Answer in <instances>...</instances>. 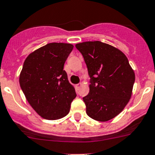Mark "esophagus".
Segmentation results:
<instances>
[{"mask_svg": "<svg viewBox=\"0 0 155 155\" xmlns=\"http://www.w3.org/2000/svg\"><path fill=\"white\" fill-rule=\"evenodd\" d=\"M81 83H78V84H77L76 85V89L78 90H79V89H80V87H81Z\"/></svg>", "mask_w": 155, "mask_h": 155, "instance_id": "esophagus-1", "label": "esophagus"}]
</instances>
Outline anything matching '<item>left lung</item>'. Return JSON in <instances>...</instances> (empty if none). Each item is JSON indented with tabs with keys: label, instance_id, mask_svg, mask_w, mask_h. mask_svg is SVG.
Returning <instances> with one entry per match:
<instances>
[{
	"label": "left lung",
	"instance_id": "left-lung-1",
	"mask_svg": "<svg viewBox=\"0 0 155 155\" xmlns=\"http://www.w3.org/2000/svg\"><path fill=\"white\" fill-rule=\"evenodd\" d=\"M90 76V92L83 101L89 117L106 122L119 114L130 99L135 75L122 51L106 43L77 44Z\"/></svg>",
	"mask_w": 155,
	"mask_h": 155
}]
</instances>
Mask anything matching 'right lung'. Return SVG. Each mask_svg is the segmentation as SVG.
Masks as SVG:
<instances>
[{
    "mask_svg": "<svg viewBox=\"0 0 155 155\" xmlns=\"http://www.w3.org/2000/svg\"><path fill=\"white\" fill-rule=\"evenodd\" d=\"M73 48L71 44L49 43L33 52L25 61L20 85L30 106L45 119L65 117L77 96L63 70Z\"/></svg>",
    "mask_w": 155,
    "mask_h": 155,
    "instance_id": "obj_1",
    "label": "right lung"
}]
</instances>
